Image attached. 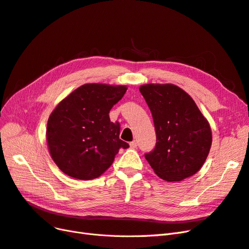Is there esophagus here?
<instances>
[{"instance_id":"34e87169","label":"esophagus","mask_w":249,"mask_h":249,"mask_svg":"<svg viewBox=\"0 0 249 249\" xmlns=\"http://www.w3.org/2000/svg\"><path fill=\"white\" fill-rule=\"evenodd\" d=\"M130 146H131V148H136L137 147V142L134 140V141H132L131 143H130Z\"/></svg>"}]
</instances>
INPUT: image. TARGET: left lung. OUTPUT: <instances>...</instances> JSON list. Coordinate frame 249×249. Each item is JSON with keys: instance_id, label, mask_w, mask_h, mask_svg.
<instances>
[{"instance_id": "left-lung-1", "label": "left lung", "mask_w": 249, "mask_h": 249, "mask_svg": "<svg viewBox=\"0 0 249 249\" xmlns=\"http://www.w3.org/2000/svg\"><path fill=\"white\" fill-rule=\"evenodd\" d=\"M139 90L156 127V148L145 154L154 173L173 182L199 172L211 148L212 132L193 98L170 83L143 84Z\"/></svg>"}]
</instances>
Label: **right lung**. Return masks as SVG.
Returning <instances> with one entry per match:
<instances>
[{
    "label": "right lung",
    "instance_id": "add662e5",
    "mask_svg": "<svg viewBox=\"0 0 249 249\" xmlns=\"http://www.w3.org/2000/svg\"><path fill=\"white\" fill-rule=\"evenodd\" d=\"M125 85L87 83L58 103L46 128L48 150L66 175L90 180L112 165L121 148V124L110 122L109 112L122 100Z\"/></svg>",
    "mask_w": 249,
    "mask_h": 249
}]
</instances>
